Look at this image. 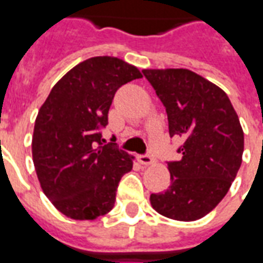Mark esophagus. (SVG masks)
I'll use <instances>...</instances> for the list:
<instances>
[{"instance_id": "34e87169", "label": "esophagus", "mask_w": 263, "mask_h": 263, "mask_svg": "<svg viewBox=\"0 0 263 263\" xmlns=\"http://www.w3.org/2000/svg\"><path fill=\"white\" fill-rule=\"evenodd\" d=\"M138 160H139L142 165H154L155 163V158L149 154L139 155V156H138Z\"/></svg>"}]
</instances>
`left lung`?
Masks as SVG:
<instances>
[{"mask_svg":"<svg viewBox=\"0 0 263 263\" xmlns=\"http://www.w3.org/2000/svg\"><path fill=\"white\" fill-rule=\"evenodd\" d=\"M142 73L165 105L169 135L182 139V159L167 162L171 184L151 194V204L172 220H198L224 198L239 171L243 132L238 115L220 87L190 70Z\"/></svg>","mask_w":263,"mask_h":263,"instance_id":"1","label":"left lung"}]
</instances>
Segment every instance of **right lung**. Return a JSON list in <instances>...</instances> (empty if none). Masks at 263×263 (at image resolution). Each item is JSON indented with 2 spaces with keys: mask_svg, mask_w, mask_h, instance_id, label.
Masks as SVG:
<instances>
[{
  "mask_svg": "<svg viewBox=\"0 0 263 263\" xmlns=\"http://www.w3.org/2000/svg\"><path fill=\"white\" fill-rule=\"evenodd\" d=\"M141 71L109 56L91 58L60 79L37 112L32 156L43 193L62 214L96 220L114 207L131 155L105 142L103 129L117 90Z\"/></svg>",
  "mask_w": 263,
  "mask_h": 263,
  "instance_id": "1",
  "label": "right lung"
}]
</instances>
